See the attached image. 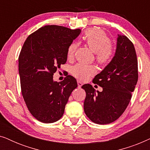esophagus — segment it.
Returning a JSON list of instances; mask_svg holds the SVG:
<instances>
[{"label":"esophagus","mask_w":150,"mask_h":150,"mask_svg":"<svg viewBox=\"0 0 150 150\" xmlns=\"http://www.w3.org/2000/svg\"><path fill=\"white\" fill-rule=\"evenodd\" d=\"M77 83H78V87H79V88H81L82 87V85H83V83L79 81H77Z\"/></svg>","instance_id":"obj_1"}]
</instances>
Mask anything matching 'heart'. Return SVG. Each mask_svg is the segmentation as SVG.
Wrapping results in <instances>:
<instances>
[{
    "label": "heart",
    "mask_w": 150,
    "mask_h": 150,
    "mask_svg": "<svg viewBox=\"0 0 150 150\" xmlns=\"http://www.w3.org/2000/svg\"><path fill=\"white\" fill-rule=\"evenodd\" d=\"M83 40L89 48L95 52L96 60L99 64L106 65L111 61L114 55V48L110 44V40L104 30L93 28L87 29L83 36ZM79 44L71 42L67 48V55L69 59L73 58ZM96 69L93 65L79 63L71 67V74L78 79L87 80L95 74Z\"/></svg>",
    "instance_id": "1"
}]
</instances>
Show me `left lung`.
<instances>
[{"instance_id":"1","label":"left lung","mask_w":150,"mask_h":150,"mask_svg":"<svg viewBox=\"0 0 150 150\" xmlns=\"http://www.w3.org/2000/svg\"><path fill=\"white\" fill-rule=\"evenodd\" d=\"M138 81V62L132 42L118 35L115 54L93 83L102 87L97 91L89 84L82 86L86 92L84 110L89 120L108 124L117 120L126 109Z\"/></svg>"}]
</instances>
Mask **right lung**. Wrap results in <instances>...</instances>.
<instances>
[{"mask_svg":"<svg viewBox=\"0 0 150 150\" xmlns=\"http://www.w3.org/2000/svg\"><path fill=\"white\" fill-rule=\"evenodd\" d=\"M81 30L46 25L26 38L18 58L22 96L32 115L41 122L60 120L71 92L77 87L73 76L53 81V75L67 61V48Z\"/></svg>","mask_w":150,"mask_h":150,"instance_id":"add662e5","label":"right lung"}]
</instances>
